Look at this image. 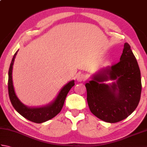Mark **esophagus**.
Instances as JSON below:
<instances>
[{
	"mask_svg": "<svg viewBox=\"0 0 147 147\" xmlns=\"http://www.w3.org/2000/svg\"><path fill=\"white\" fill-rule=\"evenodd\" d=\"M76 80L78 81V82H82V81H84L86 80V77L83 74H78L76 76Z\"/></svg>",
	"mask_w": 147,
	"mask_h": 147,
	"instance_id": "34e87169",
	"label": "esophagus"
}]
</instances>
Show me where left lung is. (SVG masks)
I'll return each instance as SVG.
<instances>
[{"label": "left lung", "instance_id": "obj_1", "mask_svg": "<svg viewBox=\"0 0 147 147\" xmlns=\"http://www.w3.org/2000/svg\"><path fill=\"white\" fill-rule=\"evenodd\" d=\"M117 81L111 86L101 82ZM92 113L100 119L115 123L127 118L138 106L142 92L141 74L136 57L124 43L120 61L107 67L85 84Z\"/></svg>", "mask_w": 147, "mask_h": 147}]
</instances>
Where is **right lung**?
<instances>
[{
  "instance_id": "add662e5",
  "label": "right lung",
  "mask_w": 147,
  "mask_h": 147,
  "mask_svg": "<svg viewBox=\"0 0 147 147\" xmlns=\"http://www.w3.org/2000/svg\"><path fill=\"white\" fill-rule=\"evenodd\" d=\"M17 52L18 51L15 53L13 58L12 59L8 73V92L11 102L16 111L26 119L35 123H44V122L54 117L61 112L68 92L74 85V82L71 81L66 85H65L59 92L57 97L51 104L48 105L46 107L40 108L32 109L27 107L26 106L22 104L20 100L18 98L17 96L16 95L13 83H12V65H13L14 59L17 54Z\"/></svg>"
}]
</instances>
